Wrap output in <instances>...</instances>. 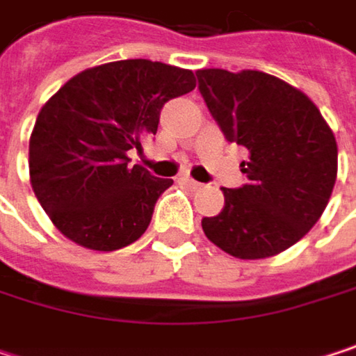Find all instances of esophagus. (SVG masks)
<instances>
[{"instance_id": "obj_1", "label": "esophagus", "mask_w": 356, "mask_h": 356, "mask_svg": "<svg viewBox=\"0 0 356 356\" xmlns=\"http://www.w3.org/2000/svg\"><path fill=\"white\" fill-rule=\"evenodd\" d=\"M183 183H185L189 189H200V187H202V183H200V181H195V179H191V177H183Z\"/></svg>"}]
</instances>
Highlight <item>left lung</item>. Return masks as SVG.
<instances>
[{"label": "left lung", "instance_id": "1", "mask_svg": "<svg viewBox=\"0 0 356 356\" xmlns=\"http://www.w3.org/2000/svg\"><path fill=\"white\" fill-rule=\"evenodd\" d=\"M200 92L229 142L248 148V183L222 187L220 214L202 218L206 237L239 259L276 255L323 214L338 173L336 138L307 95L255 72L197 70Z\"/></svg>", "mask_w": 356, "mask_h": 356}]
</instances>
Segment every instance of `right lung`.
<instances>
[{
  "label": "right lung",
  "mask_w": 356,
  "mask_h": 356,
  "mask_svg": "<svg viewBox=\"0 0 356 356\" xmlns=\"http://www.w3.org/2000/svg\"><path fill=\"white\" fill-rule=\"evenodd\" d=\"M195 88L191 70L150 59L88 67L40 108L29 146L36 200L70 241L115 251L138 241L173 179L129 167L167 101Z\"/></svg>",
  "instance_id": "add662e5"
}]
</instances>
